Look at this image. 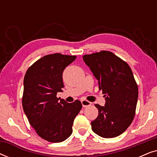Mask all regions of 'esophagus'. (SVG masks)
I'll return each mask as SVG.
<instances>
[{"mask_svg": "<svg viewBox=\"0 0 157 157\" xmlns=\"http://www.w3.org/2000/svg\"><path fill=\"white\" fill-rule=\"evenodd\" d=\"M91 103L90 101H88L86 100H82L81 101V104H82L83 107H87V106H89L90 105H91Z\"/></svg>", "mask_w": 157, "mask_h": 157, "instance_id": "obj_1", "label": "esophagus"}]
</instances>
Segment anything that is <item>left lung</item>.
I'll use <instances>...</instances> for the list:
<instances>
[{
    "label": "left lung",
    "instance_id": "1",
    "mask_svg": "<svg viewBox=\"0 0 157 157\" xmlns=\"http://www.w3.org/2000/svg\"><path fill=\"white\" fill-rule=\"evenodd\" d=\"M83 61L98 80L105 105L95 104L98 115L91 121L93 132L103 138H113L126 131L134 119L138 86L126 62L110 51L84 55Z\"/></svg>",
    "mask_w": 157,
    "mask_h": 157
}]
</instances>
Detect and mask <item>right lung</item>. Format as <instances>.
Here are the masks:
<instances>
[{"label": "right lung", "mask_w": 157, "mask_h": 157, "mask_svg": "<svg viewBox=\"0 0 157 157\" xmlns=\"http://www.w3.org/2000/svg\"><path fill=\"white\" fill-rule=\"evenodd\" d=\"M76 58L61 53L44 56L25 73L23 111L38 136L50 142H61L71 136L75 117L82 108L78 100L67 103L56 97L64 87L63 71Z\"/></svg>", "instance_id": "1"}]
</instances>
